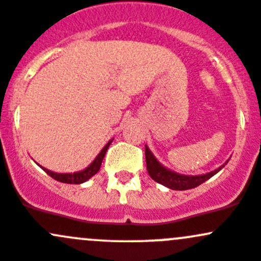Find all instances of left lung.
Wrapping results in <instances>:
<instances>
[{
    "label": "left lung",
    "instance_id": "1",
    "mask_svg": "<svg viewBox=\"0 0 261 261\" xmlns=\"http://www.w3.org/2000/svg\"><path fill=\"white\" fill-rule=\"evenodd\" d=\"M229 162L224 163L222 166H220L219 168H216L215 171L208 172V173L198 174V176H186V174L177 173V172L168 170L167 167H165L163 165H161L158 162L157 158L154 157L148 146H146V163H147V171H148L149 176L152 177V179H154L158 184L163 185V186L168 187L171 190L176 191H185L190 189H195V187L200 186L201 184H203L205 181H207L208 178H211L214 174H216L217 172L225 167V165Z\"/></svg>",
    "mask_w": 261,
    "mask_h": 261
}]
</instances>
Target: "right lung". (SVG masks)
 Masks as SVG:
<instances>
[{
    "instance_id": "right-lung-1",
    "label": "right lung",
    "mask_w": 261,
    "mask_h": 261,
    "mask_svg": "<svg viewBox=\"0 0 261 261\" xmlns=\"http://www.w3.org/2000/svg\"><path fill=\"white\" fill-rule=\"evenodd\" d=\"M112 142H113V139H111V141H109L108 143L104 146V148L100 150V153H99L98 155H96L95 160H94L93 162H91L90 165L83 171L74 172V173H56V172H53V171L47 170V168L42 167V166H40L39 163H37V165H39L40 167L42 168V170L46 172V173L49 174L50 177H53L54 179H56V181L63 182V184H70V185L84 184V182H87L88 179L91 178L94 174L98 173V171L100 170V166H101V162H103V158H104V155H106L107 150H108Z\"/></svg>"
}]
</instances>
